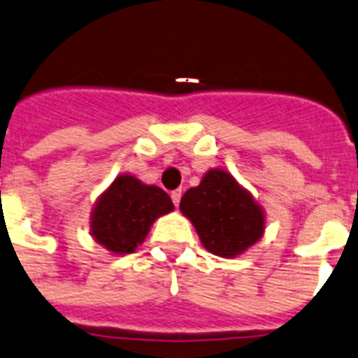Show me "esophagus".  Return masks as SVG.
Wrapping results in <instances>:
<instances>
[{
	"mask_svg": "<svg viewBox=\"0 0 358 358\" xmlns=\"http://www.w3.org/2000/svg\"><path fill=\"white\" fill-rule=\"evenodd\" d=\"M171 198H173V203L178 207L180 205V198H182V189H176V191L171 192Z\"/></svg>",
	"mask_w": 358,
	"mask_h": 358,
	"instance_id": "esophagus-1",
	"label": "esophagus"
}]
</instances>
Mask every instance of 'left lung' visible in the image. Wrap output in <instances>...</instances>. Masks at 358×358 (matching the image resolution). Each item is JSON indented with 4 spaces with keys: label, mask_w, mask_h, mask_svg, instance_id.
<instances>
[{
    "label": "left lung",
    "mask_w": 358,
    "mask_h": 358,
    "mask_svg": "<svg viewBox=\"0 0 358 358\" xmlns=\"http://www.w3.org/2000/svg\"><path fill=\"white\" fill-rule=\"evenodd\" d=\"M180 210L191 220L203 247L234 257L252 247L265 231V214L231 173L210 169L198 187L182 196Z\"/></svg>",
    "instance_id": "8db88e82"
}]
</instances>
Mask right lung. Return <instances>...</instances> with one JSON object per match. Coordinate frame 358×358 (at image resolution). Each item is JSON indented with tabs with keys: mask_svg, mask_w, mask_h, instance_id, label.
Wrapping results in <instances>:
<instances>
[{
	"mask_svg": "<svg viewBox=\"0 0 358 358\" xmlns=\"http://www.w3.org/2000/svg\"><path fill=\"white\" fill-rule=\"evenodd\" d=\"M173 209L175 205L164 189L145 185L131 175H120L95 203L92 236L110 252H135L155 220Z\"/></svg>",
	"mask_w": 358,
	"mask_h": 358,
	"instance_id": "obj_1",
	"label": "right lung"
}]
</instances>
